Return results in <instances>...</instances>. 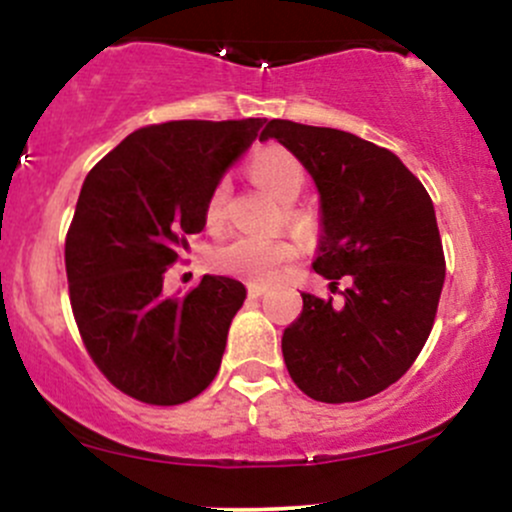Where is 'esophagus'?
Listing matches in <instances>:
<instances>
[{
    "label": "esophagus",
    "instance_id": "1",
    "mask_svg": "<svg viewBox=\"0 0 512 512\" xmlns=\"http://www.w3.org/2000/svg\"><path fill=\"white\" fill-rule=\"evenodd\" d=\"M265 292L267 287H262V284H250V287H247V297L250 299H260Z\"/></svg>",
    "mask_w": 512,
    "mask_h": 512
}]
</instances>
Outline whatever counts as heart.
<instances>
[{
	"instance_id": "1",
	"label": "heart",
	"mask_w": 512,
	"mask_h": 512,
	"mask_svg": "<svg viewBox=\"0 0 512 512\" xmlns=\"http://www.w3.org/2000/svg\"><path fill=\"white\" fill-rule=\"evenodd\" d=\"M250 174L257 184H262L277 201H297L301 188L306 184V171L292 152L282 147H265L252 154ZM225 201H228V184L220 181L208 196L206 218L208 223H218L223 218ZM297 257V245L284 238H260V235H235L213 250L215 270L247 279V282H272L289 267Z\"/></svg>"
}]
</instances>
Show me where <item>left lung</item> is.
<instances>
[{"label": "left lung", "mask_w": 512, "mask_h": 512, "mask_svg": "<svg viewBox=\"0 0 512 512\" xmlns=\"http://www.w3.org/2000/svg\"><path fill=\"white\" fill-rule=\"evenodd\" d=\"M277 139L319 188L321 235L314 270L343 304L301 294L284 328L289 375L311 400L358 402L410 370L434 326L444 287V250L432 198L390 149L331 127L270 120Z\"/></svg>", "instance_id": "left-lung-1"}]
</instances>
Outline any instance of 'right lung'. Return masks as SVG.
Listing matches in <instances>:
<instances>
[{"label": "right lung", "instance_id": "right-lung-1", "mask_svg": "<svg viewBox=\"0 0 512 512\" xmlns=\"http://www.w3.org/2000/svg\"><path fill=\"white\" fill-rule=\"evenodd\" d=\"M265 122L142 127L85 176L66 238L73 316L102 375L134 400L181 405L218 375L245 287L203 274L184 297H166L164 274L206 228L208 196Z\"/></svg>", "mask_w": 512, "mask_h": 512}]
</instances>
